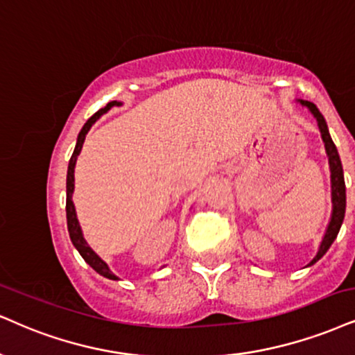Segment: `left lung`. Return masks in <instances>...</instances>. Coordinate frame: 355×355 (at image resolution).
I'll return each instance as SVG.
<instances>
[{"label":"left lung","instance_id":"left-lung-1","mask_svg":"<svg viewBox=\"0 0 355 355\" xmlns=\"http://www.w3.org/2000/svg\"><path fill=\"white\" fill-rule=\"evenodd\" d=\"M298 102L303 105V107L308 108L311 112V115L316 118L319 131H321L322 143H324L327 159H329V171H331V200H332V212H331V220L327 224V229L322 235L321 245H319L316 257L313 258L306 266H311L316 263L318 260H321L322 257L326 255V252L329 250V247L334 242L336 237H338L340 225L344 222L345 216V182H344V171H343V163H340V157L338 153V148H336L334 141H332L329 130H327V123L324 116L321 115V112L318 110V107L308 100H298Z\"/></svg>","mask_w":355,"mask_h":355}]
</instances>
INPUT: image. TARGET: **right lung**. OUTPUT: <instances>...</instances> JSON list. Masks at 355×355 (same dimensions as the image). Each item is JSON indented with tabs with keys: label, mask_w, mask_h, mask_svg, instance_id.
<instances>
[{
	"label": "right lung",
	"mask_w": 355,
	"mask_h": 355,
	"mask_svg": "<svg viewBox=\"0 0 355 355\" xmlns=\"http://www.w3.org/2000/svg\"><path fill=\"white\" fill-rule=\"evenodd\" d=\"M120 105H123L121 102H116V100H113V102L107 103V107L100 108V110L95 113V115H92L89 120H87V123L82 126L80 133H78L77 137V143H76V150H73L72 156H71V161H69V168H67V199H65V212H67V229H69V235H71V240L73 243V247L77 248V252L80 253V257L84 258V260L89 263L92 268L97 271L98 275H102V277L108 278V279H120L116 277V275L112 273L110 266H108L105 261L100 258L97 253L90 248V245L87 243V240L84 237V232H82V227L78 224V218H77V212H76V205H73V200H72V196H73V189H76V178H73V173H76V163H77V157L80 155L82 151V146H84V141H85V137L87 133H89L92 126L95 125V121L98 120L100 116L105 115L110 108L113 107H120Z\"/></svg>",
	"instance_id": "obj_1"
}]
</instances>
